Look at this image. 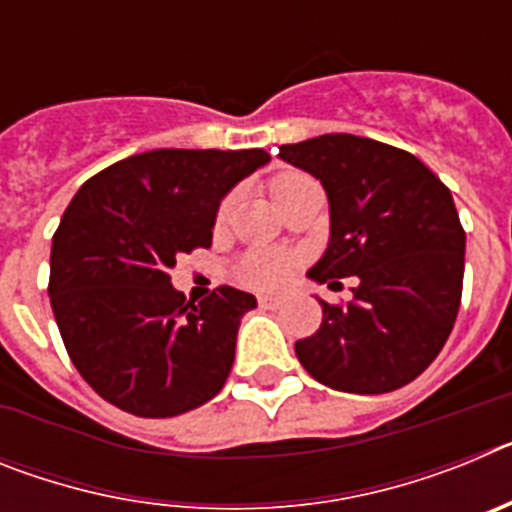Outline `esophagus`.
I'll return each mask as SVG.
<instances>
[{
  "label": "esophagus",
  "mask_w": 512,
  "mask_h": 512,
  "mask_svg": "<svg viewBox=\"0 0 512 512\" xmlns=\"http://www.w3.org/2000/svg\"><path fill=\"white\" fill-rule=\"evenodd\" d=\"M259 305L266 307V310H277V307L284 305L282 297H269V295H261L259 297Z\"/></svg>",
  "instance_id": "1"
}]
</instances>
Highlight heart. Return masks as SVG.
<instances>
[{
  "mask_svg": "<svg viewBox=\"0 0 512 512\" xmlns=\"http://www.w3.org/2000/svg\"><path fill=\"white\" fill-rule=\"evenodd\" d=\"M310 176L300 174V171H279L277 176H271L269 192L274 197V202H282L289 192L295 187H300L302 182H307ZM235 194H228L220 207H217V225H223L230 217V210H233ZM295 271V259L289 253L282 251H269V248H253L238 261V269H235V277L238 282L246 284V287L253 289H279L289 282Z\"/></svg>",
  "mask_w": 512,
  "mask_h": 512,
  "instance_id": "b5f03b06",
  "label": "heart"
}]
</instances>
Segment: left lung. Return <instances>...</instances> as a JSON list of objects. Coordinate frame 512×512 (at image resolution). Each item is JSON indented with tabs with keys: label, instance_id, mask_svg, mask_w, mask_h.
<instances>
[{
	"label": "left lung",
	"instance_id": "left-lung-1",
	"mask_svg": "<svg viewBox=\"0 0 512 512\" xmlns=\"http://www.w3.org/2000/svg\"><path fill=\"white\" fill-rule=\"evenodd\" d=\"M279 158L328 194L330 241L307 277H359L348 305L320 300L297 359L330 390H400L441 354L461 305L467 233L449 187L413 153L348 133L279 146Z\"/></svg>",
	"mask_w": 512,
	"mask_h": 512
}]
</instances>
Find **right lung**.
I'll return each mask as SVG.
<instances>
[{"instance_id":"right-lung-1","label":"right lung","mask_w":512,"mask_h":512,"mask_svg":"<svg viewBox=\"0 0 512 512\" xmlns=\"http://www.w3.org/2000/svg\"><path fill=\"white\" fill-rule=\"evenodd\" d=\"M266 161L261 148H158L99 171L66 207L48 295L71 361L115 408L174 418L223 390L256 297L220 287L187 300L169 271L212 246L220 200Z\"/></svg>"}]
</instances>
